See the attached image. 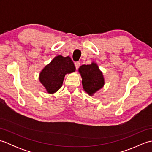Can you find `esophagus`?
Wrapping results in <instances>:
<instances>
[{
    "label": "esophagus",
    "mask_w": 152,
    "mask_h": 152,
    "mask_svg": "<svg viewBox=\"0 0 152 152\" xmlns=\"http://www.w3.org/2000/svg\"><path fill=\"white\" fill-rule=\"evenodd\" d=\"M74 64H75V66H76V69H78L79 66H80V62H75L74 63Z\"/></svg>",
    "instance_id": "obj_1"
}]
</instances>
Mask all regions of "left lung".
Returning <instances> with one entry per match:
<instances>
[{
    "label": "left lung",
    "instance_id": "1",
    "mask_svg": "<svg viewBox=\"0 0 152 152\" xmlns=\"http://www.w3.org/2000/svg\"><path fill=\"white\" fill-rule=\"evenodd\" d=\"M78 72L82 77L83 89L89 96H93L104 87V76L98 64L94 61L90 64L80 66Z\"/></svg>",
    "mask_w": 152,
    "mask_h": 152
}]
</instances>
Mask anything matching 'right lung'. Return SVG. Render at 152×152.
<instances>
[{
  "label": "right lung",
  "instance_id": "obj_1",
  "mask_svg": "<svg viewBox=\"0 0 152 152\" xmlns=\"http://www.w3.org/2000/svg\"><path fill=\"white\" fill-rule=\"evenodd\" d=\"M75 70L76 67L70 57L59 55L40 71L39 81L48 93L53 94L61 88L66 74Z\"/></svg>",
  "mask_w": 152,
  "mask_h": 152
}]
</instances>
